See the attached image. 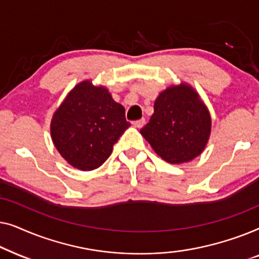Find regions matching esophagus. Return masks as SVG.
<instances>
[{"instance_id": "34e87169", "label": "esophagus", "mask_w": 259, "mask_h": 259, "mask_svg": "<svg viewBox=\"0 0 259 259\" xmlns=\"http://www.w3.org/2000/svg\"><path fill=\"white\" fill-rule=\"evenodd\" d=\"M145 122H146L145 121V119H139V120H136V121H133L132 125L134 127H137V128H141V127L145 125Z\"/></svg>"}]
</instances>
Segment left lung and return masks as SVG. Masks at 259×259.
I'll list each match as a JSON object with an SVG mask.
<instances>
[{
    "instance_id": "left-lung-1",
    "label": "left lung",
    "mask_w": 259,
    "mask_h": 259,
    "mask_svg": "<svg viewBox=\"0 0 259 259\" xmlns=\"http://www.w3.org/2000/svg\"><path fill=\"white\" fill-rule=\"evenodd\" d=\"M210 132L208 111L187 84L169 87L160 93L150 122L140 130L155 153L171 164H182L198 157Z\"/></svg>"
}]
</instances>
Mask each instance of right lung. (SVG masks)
Masks as SVG:
<instances>
[{"label": "right lung", "mask_w": 259, "mask_h": 259, "mask_svg": "<svg viewBox=\"0 0 259 259\" xmlns=\"http://www.w3.org/2000/svg\"><path fill=\"white\" fill-rule=\"evenodd\" d=\"M131 123L125 108L104 87L77 84L53 116L52 139L60 154L82 171L98 168Z\"/></svg>", "instance_id": "add662e5"}]
</instances>
